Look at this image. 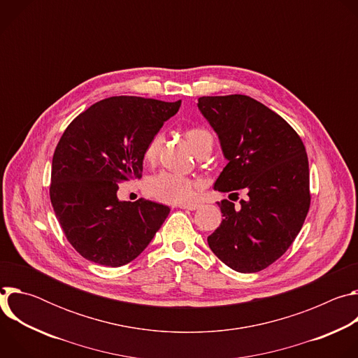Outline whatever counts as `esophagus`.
Masks as SVG:
<instances>
[{
    "label": "esophagus",
    "mask_w": 358,
    "mask_h": 358,
    "mask_svg": "<svg viewBox=\"0 0 358 358\" xmlns=\"http://www.w3.org/2000/svg\"><path fill=\"white\" fill-rule=\"evenodd\" d=\"M180 208H182V210H188V211H195V210H198L201 206L199 203H180L178 206Z\"/></svg>",
    "instance_id": "esophagus-1"
}]
</instances>
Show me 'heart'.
Listing matches in <instances>:
<instances>
[{
    "label": "heart",
    "mask_w": 358,
    "mask_h": 358,
    "mask_svg": "<svg viewBox=\"0 0 358 358\" xmlns=\"http://www.w3.org/2000/svg\"><path fill=\"white\" fill-rule=\"evenodd\" d=\"M185 138L192 147V150L195 151V155L208 143H213L211 134L201 127L188 129L185 131ZM162 143H163V136L160 133L151 137V140L148 141L144 150L145 162L148 163L156 162ZM195 187L196 184L194 180L180 174L170 173V171H162L157 176L151 177L147 182V191L152 196L169 203H184L191 201L195 194Z\"/></svg>",
    "instance_id": "heart-1"
}]
</instances>
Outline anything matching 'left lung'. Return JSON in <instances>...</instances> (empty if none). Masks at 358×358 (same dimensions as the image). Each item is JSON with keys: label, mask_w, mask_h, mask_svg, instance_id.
I'll use <instances>...</instances> for the list:
<instances>
[{"label": "left lung", "mask_w": 358, "mask_h": 358, "mask_svg": "<svg viewBox=\"0 0 358 358\" xmlns=\"http://www.w3.org/2000/svg\"><path fill=\"white\" fill-rule=\"evenodd\" d=\"M198 110L217 133L228 162L214 189L248 192L241 207L218 202L224 220L208 245L231 269L259 272L287 250L309 213L306 148L286 120L249 96H203Z\"/></svg>", "instance_id": "1"}]
</instances>
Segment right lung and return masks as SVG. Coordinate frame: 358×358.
<instances>
[{
	"mask_svg": "<svg viewBox=\"0 0 358 358\" xmlns=\"http://www.w3.org/2000/svg\"><path fill=\"white\" fill-rule=\"evenodd\" d=\"M181 100L115 96L80 113L52 159L50 202L71 245L90 262L123 266L147 248L170 208L117 198L122 180L141 178L144 150Z\"/></svg>",
	"mask_w": 358,
	"mask_h": 358,
	"instance_id": "add662e5",
	"label": "right lung"
}]
</instances>
